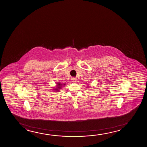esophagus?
I'll list each match as a JSON object with an SVG mask.
<instances>
[{"instance_id": "1", "label": "esophagus", "mask_w": 147, "mask_h": 147, "mask_svg": "<svg viewBox=\"0 0 147 147\" xmlns=\"http://www.w3.org/2000/svg\"><path fill=\"white\" fill-rule=\"evenodd\" d=\"M71 80H72L73 82H76L77 79L76 78H72V79H71Z\"/></svg>"}]
</instances>
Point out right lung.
<instances>
[{
	"mask_svg": "<svg viewBox=\"0 0 147 147\" xmlns=\"http://www.w3.org/2000/svg\"><path fill=\"white\" fill-rule=\"evenodd\" d=\"M57 88H58L59 89H60L61 88V86H62V84H60V83H58V84L57 85ZM56 90H57V89H56Z\"/></svg>",
	"mask_w": 147,
	"mask_h": 147,
	"instance_id": "obj_1",
	"label": "right lung"
}]
</instances>
